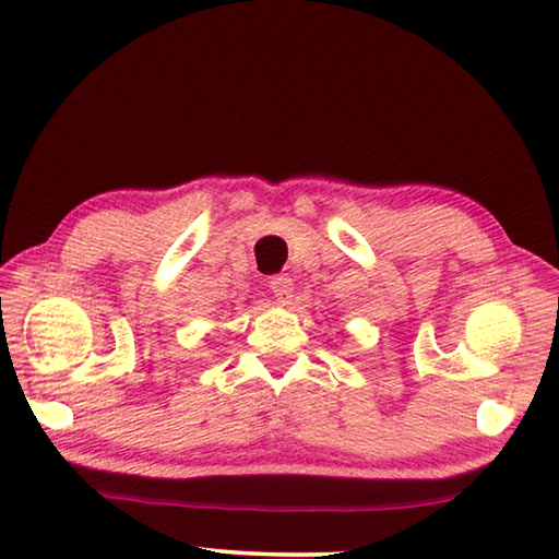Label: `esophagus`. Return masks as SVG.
I'll list each match as a JSON object with an SVG mask.
<instances>
[{"instance_id": "1", "label": "esophagus", "mask_w": 559, "mask_h": 559, "mask_svg": "<svg viewBox=\"0 0 559 559\" xmlns=\"http://www.w3.org/2000/svg\"><path fill=\"white\" fill-rule=\"evenodd\" d=\"M269 288L281 302H288L293 298V278L288 276V273H281V276H271Z\"/></svg>"}]
</instances>
